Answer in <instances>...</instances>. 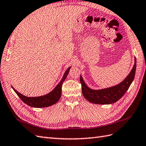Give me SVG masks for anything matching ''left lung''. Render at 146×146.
Listing matches in <instances>:
<instances>
[{
	"label": "left lung",
	"mask_w": 146,
	"mask_h": 146,
	"mask_svg": "<svg viewBox=\"0 0 146 146\" xmlns=\"http://www.w3.org/2000/svg\"><path fill=\"white\" fill-rule=\"evenodd\" d=\"M136 69V59L134 58V64L132 70L125 79L119 84L109 88L100 90H93L85 83L82 76L80 82L82 85V92L85 99L91 103L98 105L111 104L118 101L128 90L135 76Z\"/></svg>",
	"instance_id": "obj_1"
}]
</instances>
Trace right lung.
<instances>
[{
	"mask_svg": "<svg viewBox=\"0 0 146 146\" xmlns=\"http://www.w3.org/2000/svg\"><path fill=\"white\" fill-rule=\"evenodd\" d=\"M70 67H69V68L66 70L62 78V79L59 82V83L56 85V87L51 92H49V94H46L44 95L40 96V97H28L19 93V92H17L12 86V88H13V90L15 91L17 95L20 98L21 100L27 105L33 108L48 107V106H51L56 104V103L59 101L60 98H61L62 92V85L64 82V81L66 79L67 76L68 75Z\"/></svg>",
	"mask_w": 146,
	"mask_h": 146,
	"instance_id": "right-lung-1",
	"label": "right lung"
}]
</instances>
